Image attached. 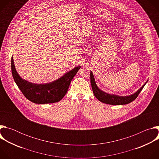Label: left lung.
<instances>
[{
    "label": "left lung",
    "mask_w": 159,
    "mask_h": 159,
    "mask_svg": "<svg viewBox=\"0 0 159 159\" xmlns=\"http://www.w3.org/2000/svg\"><path fill=\"white\" fill-rule=\"evenodd\" d=\"M90 84H91L93 91L95 97L99 101L103 103L111 104V105H123V104H129L131 102L133 101L138 97L139 94L142 91L143 87L148 82L147 80L143 85V86L134 94L129 96H120L115 94H110L102 91V90L99 89V87L97 86L94 75L91 71H90Z\"/></svg>",
    "instance_id": "left-lung-1"
}]
</instances>
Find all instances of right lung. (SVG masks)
<instances>
[{"label":"right lung","mask_w":159,"mask_h":159,"mask_svg":"<svg viewBox=\"0 0 159 159\" xmlns=\"http://www.w3.org/2000/svg\"><path fill=\"white\" fill-rule=\"evenodd\" d=\"M80 66H76L60 78L47 84H34L22 79L17 72L13 57L11 70L14 80L22 93L30 101L36 104H49L60 101L66 94L70 82Z\"/></svg>","instance_id":"right-lung-1"}]
</instances>
